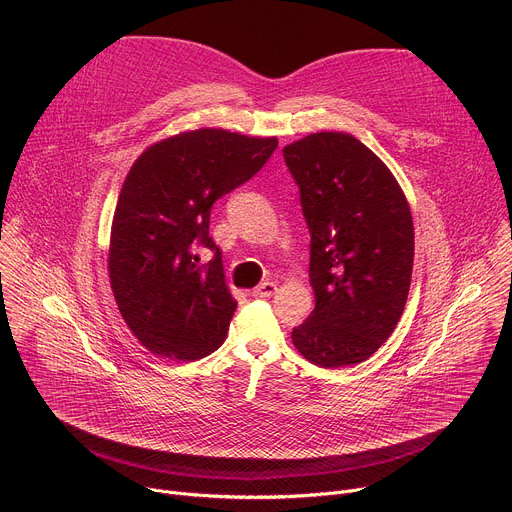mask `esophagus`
I'll use <instances>...</instances> for the list:
<instances>
[{
    "mask_svg": "<svg viewBox=\"0 0 512 512\" xmlns=\"http://www.w3.org/2000/svg\"><path fill=\"white\" fill-rule=\"evenodd\" d=\"M277 291V285L273 281H263L253 289V296L255 298H271Z\"/></svg>",
    "mask_w": 512,
    "mask_h": 512,
    "instance_id": "obj_1",
    "label": "esophagus"
}]
</instances>
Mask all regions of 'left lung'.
Instances as JSON below:
<instances>
[{
	"label": "left lung",
	"mask_w": 512,
	"mask_h": 512,
	"mask_svg": "<svg viewBox=\"0 0 512 512\" xmlns=\"http://www.w3.org/2000/svg\"><path fill=\"white\" fill-rule=\"evenodd\" d=\"M310 229L316 308L294 346L324 369L367 360L393 334L413 271V221L391 170L356 137L306 135L283 148Z\"/></svg>",
	"instance_id": "8db88e82"
}]
</instances>
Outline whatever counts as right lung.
Masks as SVG:
<instances>
[{"label": "right lung", "instance_id": "1", "mask_svg": "<svg viewBox=\"0 0 512 512\" xmlns=\"http://www.w3.org/2000/svg\"><path fill=\"white\" fill-rule=\"evenodd\" d=\"M275 137L196 129L162 139L131 166L113 216L109 279L135 338L154 354L198 360L227 338L237 302L208 235L212 204L251 180ZM198 248L213 257L199 263Z\"/></svg>", "mask_w": 512, "mask_h": 512}]
</instances>
